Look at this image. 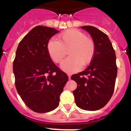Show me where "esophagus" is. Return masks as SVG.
<instances>
[{
  "label": "esophagus",
  "mask_w": 131,
  "mask_h": 131,
  "mask_svg": "<svg viewBox=\"0 0 131 131\" xmlns=\"http://www.w3.org/2000/svg\"><path fill=\"white\" fill-rule=\"evenodd\" d=\"M68 79H69V80H70V78H71V74H68Z\"/></svg>",
  "instance_id": "obj_1"
}]
</instances>
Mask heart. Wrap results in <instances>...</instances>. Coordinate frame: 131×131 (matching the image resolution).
I'll use <instances>...</instances> for the list:
<instances>
[{
	"instance_id": "1",
	"label": "heart",
	"mask_w": 131,
	"mask_h": 131,
	"mask_svg": "<svg viewBox=\"0 0 131 131\" xmlns=\"http://www.w3.org/2000/svg\"><path fill=\"white\" fill-rule=\"evenodd\" d=\"M59 41L51 38L47 44L49 55L55 63L61 62L68 51V57L61 63V69L67 72L77 71L82 64L86 65L93 59L95 45L93 40L76 29L66 30L59 36Z\"/></svg>"
}]
</instances>
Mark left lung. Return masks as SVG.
Returning a JSON list of instances; mask_svg holds the SVG:
<instances>
[{
    "label": "left lung",
    "mask_w": 131,
    "mask_h": 131,
    "mask_svg": "<svg viewBox=\"0 0 131 131\" xmlns=\"http://www.w3.org/2000/svg\"><path fill=\"white\" fill-rule=\"evenodd\" d=\"M81 28L91 36L95 51L89 67L71 76L77 83L73 94L78 107L95 111L103 108L113 95L117 73L116 57L112 44L105 33L93 26Z\"/></svg>",
    "instance_id": "obj_1"
}]
</instances>
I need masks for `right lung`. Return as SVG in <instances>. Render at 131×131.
Listing matches in <instances>:
<instances>
[{"label": "right lung", "instance_id": "obj_1", "mask_svg": "<svg viewBox=\"0 0 131 131\" xmlns=\"http://www.w3.org/2000/svg\"><path fill=\"white\" fill-rule=\"evenodd\" d=\"M36 26L19 43L13 64L17 93L30 110L46 113L59 106L68 77L51 61L47 49L49 40L59 32Z\"/></svg>", "mask_w": 131, "mask_h": 131}]
</instances>
